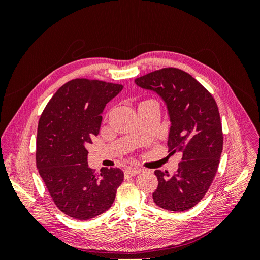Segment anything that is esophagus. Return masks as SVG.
Segmentation results:
<instances>
[{
  "label": "esophagus",
  "mask_w": 260,
  "mask_h": 260,
  "mask_svg": "<svg viewBox=\"0 0 260 260\" xmlns=\"http://www.w3.org/2000/svg\"><path fill=\"white\" fill-rule=\"evenodd\" d=\"M141 171H142V169H140V168H129V169L125 170L124 174H125V176L133 177V176H137V175H139Z\"/></svg>",
  "instance_id": "obj_1"
}]
</instances>
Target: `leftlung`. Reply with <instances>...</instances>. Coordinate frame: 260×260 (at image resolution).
Here are the masks:
<instances>
[{"label": "left lung", "mask_w": 260, "mask_h": 260, "mask_svg": "<svg viewBox=\"0 0 260 260\" xmlns=\"http://www.w3.org/2000/svg\"><path fill=\"white\" fill-rule=\"evenodd\" d=\"M140 88L158 94L171 122L169 153H180L177 174L155 170L157 206L171 211L191 209L206 194L217 174L223 136L215 99L183 70L162 68L136 79Z\"/></svg>", "instance_id": "left-lung-1"}]
</instances>
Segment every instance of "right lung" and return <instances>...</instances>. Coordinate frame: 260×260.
<instances>
[{"label":"right lung","mask_w":260,"mask_h":260,"mask_svg":"<svg viewBox=\"0 0 260 260\" xmlns=\"http://www.w3.org/2000/svg\"><path fill=\"white\" fill-rule=\"evenodd\" d=\"M122 89L100 80H70L54 94L39 120L37 168L55 205L74 219L105 212L123 181L119 168L94 174L86 149L99 135L106 104Z\"/></svg>","instance_id":"obj_1"}]
</instances>
